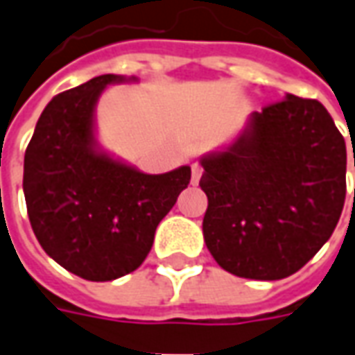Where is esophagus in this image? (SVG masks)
Returning <instances> with one entry per match:
<instances>
[{"label":"esophagus","instance_id":"34e87169","mask_svg":"<svg viewBox=\"0 0 355 355\" xmlns=\"http://www.w3.org/2000/svg\"><path fill=\"white\" fill-rule=\"evenodd\" d=\"M202 173H203L202 167H200L198 163H194V165H192V184H198V182H200V177H202Z\"/></svg>","mask_w":355,"mask_h":355}]
</instances>
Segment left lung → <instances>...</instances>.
I'll return each mask as SVG.
<instances>
[{"label":"left lung","mask_w":355,"mask_h":355,"mask_svg":"<svg viewBox=\"0 0 355 355\" xmlns=\"http://www.w3.org/2000/svg\"><path fill=\"white\" fill-rule=\"evenodd\" d=\"M355 165V161H354ZM203 238L236 277L279 281L331 238L346 200V142L317 100L288 94L202 159Z\"/></svg>","instance_id":"1"}]
</instances>
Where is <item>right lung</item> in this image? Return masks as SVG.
I'll list each match as a JSON object with an SVG mask.
<instances>
[{
	"mask_svg": "<svg viewBox=\"0 0 355 355\" xmlns=\"http://www.w3.org/2000/svg\"><path fill=\"white\" fill-rule=\"evenodd\" d=\"M119 74H101L55 96L24 153L22 190L44 252L86 281L138 269L155 229L190 182V167L146 175L96 148L94 107Z\"/></svg>",
	"mask_w": 355,
	"mask_h": 355,
	"instance_id": "obj_1",
	"label": "right lung"
}]
</instances>
